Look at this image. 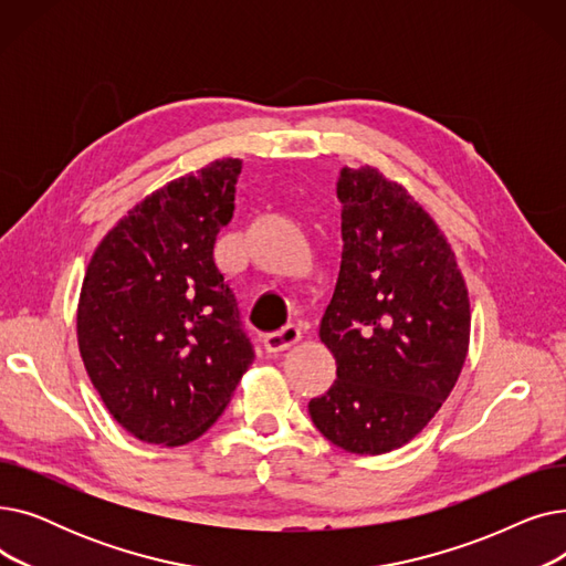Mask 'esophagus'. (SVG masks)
<instances>
[{
  "label": "esophagus",
  "instance_id": "obj_1",
  "mask_svg": "<svg viewBox=\"0 0 566 566\" xmlns=\"http://www.w3.org/2000/svg\"><path fill=\"white\" fill-rule=\"evenodd\" d=\"M298 342H301V328H298V325H293V323L284 325V328L277 331V333H271V335L263 337V346H265L268 353H282V350L291 348L293 344H298Z\"/></svg>",
  "mask_w": 566,
  "mask_h": 566
}]
</instances>
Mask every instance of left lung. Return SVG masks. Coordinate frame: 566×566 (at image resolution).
<instances>
[{
    "label": "left lung",
    "mask_w": 566,
    "mask_h": 566,
    "mask_svg": "<svg viewBox=\"0 0 566 566\" xmlns=\"http://www.w3.org/2000/svg\"><path fill=\"white\" fill-rule=\"evenodd\" d=\"M337 197L342 265L318 333L337 380L310 415L337 448L385 454L450 397L470 339L468 289L436 222L378 169L344 167Z\"/></svg>",
    "instance_id": "left-lung-1"
}]
</instances>
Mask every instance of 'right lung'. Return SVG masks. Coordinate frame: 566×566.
<instances>
[{
    "label": "right lung",
    "instance_id": "1",
    "mask_svg": "<svg viewBox=\"0 0 566 566\" xmlns=\"http://www.w3.org/2000/svg\"><path fill=\"white\" fill-rule=\"evenodd\" d=\"M241 160H216L146 197L98 245L82 282L77 344L112 418L186 444L211 427L254 360L213 248Z\"/></svg>",
    "mask_w": 566,
    "mask_h": 566
}]
</instances>
